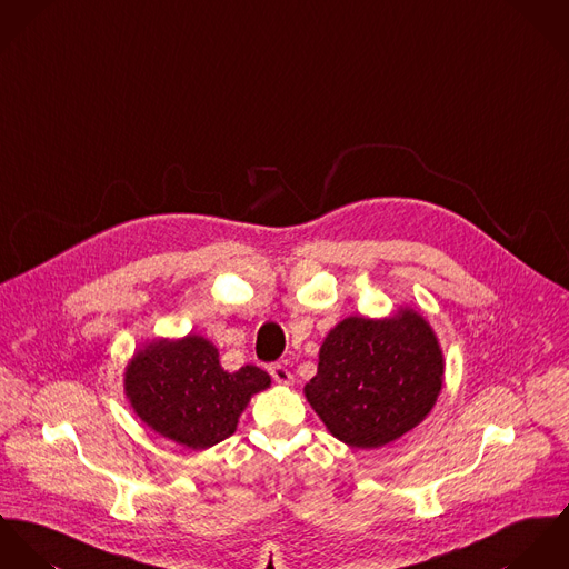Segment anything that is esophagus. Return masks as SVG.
Listing matches in <instances>:
<instances>
[{"mask_svg":"<svg viewBox=\"0 0 569 569\" xmlns=\"http://www.w3.org/2000/svg\"><path fill=\"white\" fill-rule=\"evenodd\" d=\"M270 376L277 383H292V373L283 365H270Z\"/></svg>","mask_w":569,"mask_h":569,"instance_id":"esophagus-1","label":"esophagus"}]
</instances>
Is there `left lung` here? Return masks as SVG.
I'll list each match as a JSON object with an SVG mask.
<instances>
[{"label":"left lung","mask_w":569,"mask_h":569,"mask_svg":"<svg viewBox=\"0 0 569 569\" xmlns=\"http://www.w3.org/2000/svg\"><path fill=\"white\" fill-rule=\"evenodd\" d=\"M441 345L410 308L390 318L349 316L318 351L306 397L327 430L349 447L376 449L417 428L441 392Z\"/></svg>","instance_id":"1"}]
</instances>
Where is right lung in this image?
Returning a JSON list of instances; mask_svg holds the SVG:
<instances>
[{
	"mask_svg": "<svg viewBox=\"0 0 569 569\" xmlns=\"http://www.w3.org/2000/svg\"><path fill=\"white\" fill-rule=\"evenodd\" d=\"M270 376L247 365L222 369L218 349L202 336L154 340L128 362L124 390L134 415L157 435L190 449L229 439L251 397Z\"/></svg>",
	"mask_w": 569,
	"mask_h": 569,
	"instance_id": "1",
	"label": "right lung"
}]
</instances>
